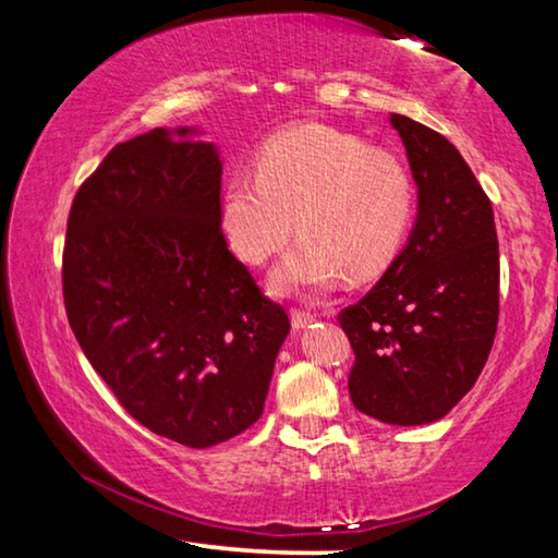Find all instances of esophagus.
<instances>
[{
  "instance_id": "34e87169",
  "label": "esophagus",
  "mask_w": 558,
  "mask_h": 558,
  "mask_svg": "<svg viewBox=\"0 0 558 558\" xmlns=\"http://www.w3.org/2000/svg\"><path fill=\"white\" fill-rule=\"evenodd\" d=\"M290 323H292V329H305L315 323V315L305 313V310H292Z\"/></svg>"
}]
</instances>
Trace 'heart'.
I'll use <instances>...</instances> for the list:
<instances>
[{
    "instance_id": "1",
    "label": "heart",
    "mask_w": 558,
    "mask_h": 558,
    "mask_svg": "<svg viewBox=\"0 0 558 558\" xmlns=\"http://www.w3.org/2000/svg\"><path fill=\"white\" fill-rule=\"evenodd\" d=\"M415 209L409 167L389 149L329 125L288 128L260 147L256 174H231L221 229L231 251L263 266L295 229L302 235L272 272L278 292H319L369 280L399 256Z\"/></svg>"
}]
</instances>
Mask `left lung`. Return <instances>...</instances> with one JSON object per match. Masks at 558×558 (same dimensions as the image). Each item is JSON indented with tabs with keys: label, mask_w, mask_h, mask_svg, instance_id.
<instances>
[{
	"label": "left lung",
	"mask_w": 558,
	"mask_h": 558,
	"mask_svg": "<svg viewBox=\"0 0 558 558\" xmlns=\"http://www.w3.org/2000/svg\"><path fill=\"white\" fill-rule=\"evenodd\" d=\"M418 186L409 241L381 280L339 315L354 349L349 396L391 426L446 415L472 386L495 342L499 245L495 214L446 137L391 112Z\"/></svg>",
	"instance_id": "obj_1"
}]
</instances>
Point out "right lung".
Masks as SVG:
<instances>
[{"label":"right lung","mask_w":558,"mask_h":558,"mask_svg":"<svg viewBox=\"0 0 558 558\" xmlns=\"http://www.w3.org/2000/svg\"><path fill=\"white\" fill-rule=\"evenodd\" d=\"M157 128L112 147L75 194L63 300L75 339L132 418L211 448L260 418L290 332L221 233L219 147Z\"/></svg>","instance_id":"1"}]
</instances>
